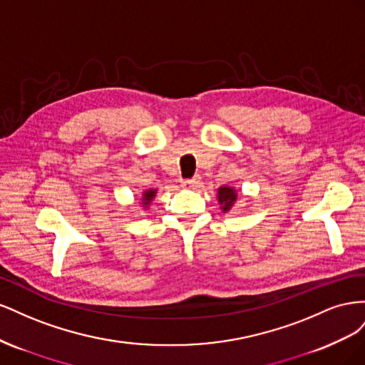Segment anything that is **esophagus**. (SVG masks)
I'll list each match as a JSON object with an SVG mask.
<instances>
[{"instance_id":"esophagus-1","label":"esophagus","mask_w":365,"mask_h":365,"mask_svg":"<svg viewBox=\"0 0 365 365\" xmlns=\"http://www.w3.org/2000/svg\"><path fill=\"white\" fill-rule=\"evenodd\" d=\"M200 184H201L200 176H195V178H192V180H184L181 182V185L184 187V189H189V190H196L197 187H200Z\"/></svg>"}]
</instances>
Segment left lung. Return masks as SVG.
I'll return each instance as SVG.
<instances>
[{
    "label": "left lung",
    "instance_id": "1",
    "mask_svg": "<svg viewBox=\"0 0 365 365\" xmlns=\"http://www.w3.org/2000/svg\"><path fill=\"white\" fill-rule=\"evenodd\" d=\"M237 201V189L233 185H220L217 189V204L224 213H228Z\"/></svg>",
    "mask_w": 365,
    "mask_h": 365
}]
</instances>
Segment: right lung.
Returning <instances> with one entry per match:
<instances>
[{
	"label": "right lung",
	"mask_w": 365,
	"mask_h": 365,
	"mask_svg": "<svg viewBox=\"0 0 365 365\" xmlns=\"http://www.w3.org/2000/svg\"><path fill=\"white\" fill-rule=\"evenodd\" d=\"M157 189H148V190H145L141 193V207L145 208V210H148L149 207H150V204H152V201H153V197L157 196Z\"/></svg>",
	"instance_id": "add662e5"
}]
</instances>
